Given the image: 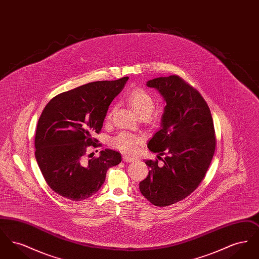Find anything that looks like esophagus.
<instances>
[{
	"label": "esophagus",
	"mask_w": 259,
	"mask_h": 259,
	"mask_svg": "<svg viewBox=\"0 0 259 259\" xmlns=\"http://www.w3.org/2000/svg\"><path fill=\"white\" fill-rule=\"evenodd\" d=\"M135 160V157H130V156H127V155H124L123 156L124 162H134Z\"/></svg>",
	"instance_id": "obj_1"
}]
</instances>
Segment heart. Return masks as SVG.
Returning a JSON list of instances; mask_svg holds the SVG:
<instances>
[{"instance_id": "heart-1", "label": "heart", "mask_w": 259, "mask_h": 259, "mask_svg": "<svg viewBox=\"0 0 259 259\" xmlns=\"http://www.w3.org/2000/svg\"><path fill=\"white\" fill-rule=\"evenodd\" d=\"M127 101L139 117H148L155 107L153 96L145 89L133 90L129 94ZM113 111L114 109L109 112L108 119H111ZM143 142L144 138L142 136L134 135L129 132H120L111 138V146L125 154L132 155L138 150L139 146L142 145Z\"/></svg>"}]
</instances>
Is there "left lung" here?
I'll use <instances>...</instances> for the list:
<instances>
[{
	"label": "left lung",
	"mask_w": 259,
	"mask_h": 259,
	"mask_svg": "<svg viewBox=\"0 0 259 259\" xmlns=\"http://www.w3.org/2000/svg\"><path fill=\"white\" fill-rule=\"evenodd\" d=\"M147 85L157 89L166 101L161 129L148 144L162 162L146 160L150 170L139 187L152 205L166 207L190 195L204 180L217 138L208 104L182 77H157Z\"/></svg>",
	"instance_id": "8db88e82"
}]
</instances>
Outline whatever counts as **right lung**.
<instances>
[{"instance_id": "add662e5", "label": "right lung", "mask_w": 259, "mask_h": 259, "mask_svg": "<svg viewBox=\"0 0 259 259\" xmlns=\"http://www.w3.org/2000/svg\"><path fill=\"white\" fill-rule=\"evenodd\" d=\"M89 82L56 95L45 107L37 121L35 156L50 188L72 201L96 193L105 183L110 167L121 162L112 149L99 157L87 158V148L100 147L99 134L111 101L128 80Z\"/></svg>"}]
</instances>
